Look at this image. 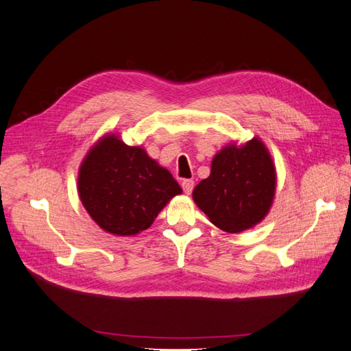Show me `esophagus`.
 <instances>
[{"label": "esophagus", "instance_id": "esophagus-1", "mask_svg": "<svg viewBox=\"0 0 351 351\" xmlns=\"http://www.w3.org/2000/svg\"><path fill=\"white\" fill-rule=\"evenodd\" d=\"M181 185H182V190L185 194H191V191L194 189V181L193 179H184Z\"/></svg>", "mask_w": 351, "mask_h": 351}]
</instances>
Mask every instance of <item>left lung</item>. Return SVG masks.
I'll list each match as a JSON object with an SVG mask.
<instances>
[{"label":"left lung","mask_w":351,"mask_h":351,"mask_svg":"<svg viewBox=\"0 0 351 351\" xmlns=\"http://www.w3.org/2000/svg\"><path fill=\"white\" fill-rule=\"evenodd\" d=\"M275 194V167L265 145L251 138L230 145L213 160L210 175L193 191V199L210 223L238 233L262 221Z\"/></svg>","instance_id":"obj_1"}]
</instances>
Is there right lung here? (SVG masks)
I'll return each instance as SVG.
<instances>
[{"label": "right lung", "instance_id": "1", "mask_svg": "<svg viewBox=\"0 0 351 351\" xmlns=\"http://www.w3.org/2000/svg\"><path fill=\"white\" fill-rule=\"evenodd\" d=\"M77 186L94 221L119 236L148 229L166 203L182 193L169 170L115 134L103 137L88 152Z\"/></svg>", "mask_w": 351, "mask_h": 351}]
</instances>
